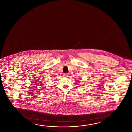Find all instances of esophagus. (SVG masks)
Returning a JSON list of instances; mask_svg holds the SVG:
<instances>
[{
	"label": "esophagus",
	"instance_id": "obj_1",
	"mask_svg": "<svg viewBox=\"0 0 132 132\" xmlns=\"http://www.w3.org/2000/svg\"><path fill=\"white\" fill-rule=\"evenodd\" d=\"M64 76L66 77H68L69 76V73H65L64 74Z\"/></svg>",
	"mask_w": 132,
	"mask_h": 132
}]
</instances>
